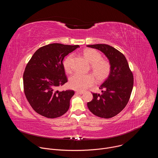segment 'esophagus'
<instances>
[{"instance_id":"34e87169","label":"esophagus","mask_w":158,"mask_h":158,"mask_svg":"<svg viewBox=\"0 0 158 158\" xmlns=\"http://www.w3.org/2000/svg\"><path fill=\"white\" fill-rule=\"evenodd\" d=\"M84 91H76V93L77 94H84Z\"/></svg>"}]
</instances>
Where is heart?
I'll use <instances>...</instances> for the list:
<instances>
[{
  "mask_svg": "<svg viewBox=\"0 0 158 158\" xmlns=\"http://www.w3.org/2000/svg\"><path fill=\"white\" fill-rule=\"evenodd\" d=\"M85 58L91 64V69L98 81L106 79L110 71V64L105 59H101V54L93 49H87L83 51ZM73 56H69L64 61L63 65L66 72L71 71V63ZM95 82V79L92 74H83L79 73L74 74L70 78L69 85L71 88L83 91L88 87L92 85Z\"/></svg>",
  "mask_w": 158,
  "mask_h": 158,
  "instance_id": "heart-1",
  "label": "heart"
}]
</instances>
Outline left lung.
<instances>
[{"mask_svg":"<svg viewBox=\"0 0 158 158\" xmlns=\"http://www.w3.org/2000/svg\"><path fill=\"white\" fill-rule=\"evenodd\" d=\"M87 47L101 51L110 64L109 76L99 87L102 94L93 93V100L87 104L95 116L109 119L119 114L127 105L133 88V75L125 56L114 48L101 44Z\"/></svg>","mask_w":158,"mask_h":158,"instance_id":"8db88e82","label":"left lung"}]
</instances>
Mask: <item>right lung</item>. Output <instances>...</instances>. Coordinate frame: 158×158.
I'll return each instance as SVG.
<instances>
[{
  "label": "right lung",
  "instance_id": "1",
  "mask_svg": "<svg viewBox=\"0 0 158 158\" xmlns=\"http://www.w3.org/2000/svg\"><path fill=\"white\" fill-rule=\"evenodd\" d=\"M77 48L79 45L50 44L37 49L27 63L23 75L24 93L40 115L56 118L68 110L74 91L60 92L57 88L67 82L64 58Z\"/></svg>",
  "mask_w": 158,
  "mask_h": 158
}]
</instances>
